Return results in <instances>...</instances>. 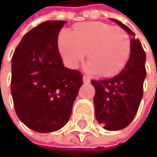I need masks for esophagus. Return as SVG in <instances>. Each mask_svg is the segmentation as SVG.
Here are the masks:
<instances>
[{"label": "esophagus", "instance_id": "esophagus-1", "mask_svg": "<svg viewBox=\"0 0 157 157\" xmlns=\"http://www.w3.org/2000/svg\"><path fill=\"white\" fill-rule=\"evenodd\" d=\"M82 82H83V83H89V82H90V78H89L88 77H85V75H83Z\"/></svg>", "mask_w": 157, "mask_h": 157}]
</instances>
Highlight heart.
I'll return each mask as SVG.
<instances>
[{
	"label": "heart",
	"mask_w": 157,
	"mask_h": 157,
	"mask_svg": "<svg viewBox=\"0 0 157 157\" xmlns=\"http://www.w3.org/2000/svg\"><path fill=\"white\" fill-rule=\"evenodd\" d=\"M62 58L77 68L87 52V72L112 77L126 66L131 54V40L124 29L105 22L89 21L75 25L74 32L63 29L58 37Z\"/></svg>",
	"instance_id": "heart-1"
}]
</instances>
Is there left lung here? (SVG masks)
<instances>
[{
  "label": "left lung",
  "instance_id": "obj_1",
  "mask_svg": "<svg viewBox=\"0 0 157 157\" xmlns=\"http://www.w3.org/2000/svg\"><path fill=\"white\" fill-rule=\"evenodd\" d=\"M131 36V54L126 66L114 78L91 80L95 117L107 131H119L129 126L143 98L146 72V53L135 33L121 21L111 18Z\"/></svg>",
  "mask_w": 157,
  "mask_h": 157
}]
</instances>
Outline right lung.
Here are the masks:
<instances>
[{"label": "right lung", "mask_w": 157, "mask_h": 157, "mask_svg": "<svg viewBox=\"0 0 157 157\" xmlns=\"http://www.w3.org/2000/svg\"><path fill=\"white\" fill-rule=\"evenodd\" d=\"M66 22L49 20L32 28L11 59L10 93L15 113L38 133L63 128L82 85V75L66 68L59 53L58 35Z\"/></svg>", "instance_id": "right-lung-1"}]
</instances>
